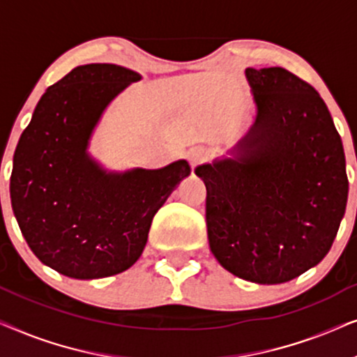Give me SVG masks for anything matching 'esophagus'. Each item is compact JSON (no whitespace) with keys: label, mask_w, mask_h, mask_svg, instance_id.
I'll use <instances>...</instances> for the list:
<instances>
[{"label":"esophagus","mask_w":357,"mask_h":357,"mask_svg":"<svg viewBox=\"0 0 357 357\" xmlns=\"http://www.w3.org/2000/svg\"><path fill=\"white\" fill-rule=\"evenodd\" d=\"M188 158H190V162H192L193 165L202 162V160L208 158V149L204 148V146H195V148L190 149Z\"/></svg>","instance_id":"obj_1"}]
</instances>
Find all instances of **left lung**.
I'll return each mask as SVG.
<instances>
[{
  "label": "left lung",
  "mask_w": 357,
  "mask_h": 357,
  "mask_svg": "<svg viewBox=\"0 0 357 357\" xmlns=\"http://www.w3.org/2000/svg\"><path fill=\"white\" fill-rule=\"evenodd\" d=\"M257 116L206 185L213 255L234 276L281 284L324 260L348 202L343 143L314 87L284 68H247Z\"/></svg>",
  "instance_id": "1"
}]
</instances>
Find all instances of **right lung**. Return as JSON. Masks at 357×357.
Segmentation results:
<instances>
[{
	"label": "right lung",
	"instance_id": "obj_1",
	"mask_svg": "<svg viewBox=\"0 0 357 357\" xmlns=\"http://www.w3.org/2000/svg\"><path fill=\"white\" fill-rule=\"evenodd\" d=\"M138 81L110 63L76 66L40 97L14 153L9 192L22 236L43 265L75 280L135 265L154 214L190 175L185 159L119 172L91 155L107 107Z\"/></svg>",
	"mask_w": 357,
	"mask_h": 357
}]
</instances>
